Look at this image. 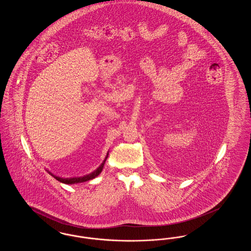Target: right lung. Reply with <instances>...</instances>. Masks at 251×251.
<instances>
[{
    "label": "right lung",
    "mask_w": 251,
    "mask_h": 251,
    "mask_svg": "<svg viewBox=\"0 0 251 251\" xmlns=\"http://www.w3.org/2000/svg\"><path fill=\"white\" fill-rule=\"evenodd\" d=\"M108 153L106 157H105V159H104V161L102 162V164H101L100 167H98L94 172H92V173H90V174H88V175H85L84 177H74V178H67V179H64V178H61V177L53 175V174L50 173L49 170H47V172H49V174H50L54 179H57L60 182L66 183V184H74V183L84 182V181H87V180H89V179H94L98 175H100V173L102 171V168H103V166H104V164H105V161H106Z\"/></svg>",
    "instance_id": "1"
}]
</instances>
